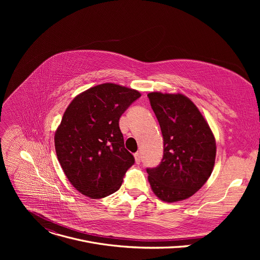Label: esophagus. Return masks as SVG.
<instances>
[{
    "label": "esophagus",
    "mask_w": 260,
    "mask_h": 260,
    "mask_svg": "<svg viewBox=\"0 0 260 260\" xmlns=\"http://www.w3.org/2000/svg\"><path fill=\"white\" fill-rule=\"evenodd\" d=\"M134 155H135V159H136V162L139 165V164L141 162V154H140L139 152H136Z\"/></svg>",
    "instance_id": "obj_1"
}]
</instances>
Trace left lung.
<instances>
[{"mask_svg": "<svg viewBox=\"0 0 260 260\" xmlns=\"http://www.w3.org/2000/svg\"><path fill=\"white\" fill-rule=\"evenodd\" d=\"M151 108L164 138V156L156 168H148L155 196L174 203L193 196L212 174L216 142L197 106L185 95L150 92Z\"/></svg>", "mask_w": 260, "mask_h": 260, "instance_id": "left-lung-1", "label": "left lung"}]
</instances>
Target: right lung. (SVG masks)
<instances>
[{"mask_svg":"<svg viewBox=\"0 0 260 260\" xmlns=\"http://www.w3.org/2000/svg\"><path fill=\"white\" fill-rule=\"evenodd\" d=\"M141 93L114 83L93 86L74 99L55 132L57 159L82 194L102 199L117 191L135 164L124 147L119 119Z\"/></svg>","mask_w":260,"mask_h":260,"instance_id":"obj_1","label":"right lung"}]
</instances>
